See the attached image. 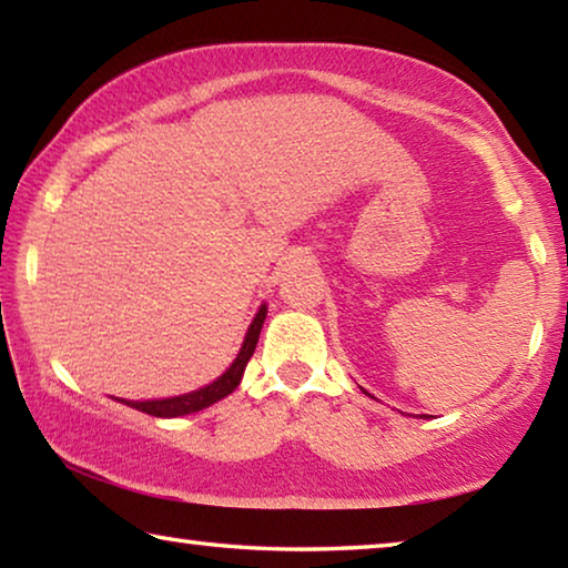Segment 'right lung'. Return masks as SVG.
Returning a JSON list of instances; mask_svg holds the SVG:
<instances>
[{
	"label": "right lung",
	"mask_w": 568,
	"mask_h": 568,
	"mask_svg": "<svg viewBox=\"0 0 568 568\" xmlns=\"http://www.w3.org/2000/svg\"><path fill=\"white\" fill-rule=\"evenodd\" d=\"M267 315V307L263 305L261 311H257L255 321L250 323L247 335H245V343L243 348H240L237 358L233 361V365L220 376L217 381L210 383V386L200 388V390H192L187 396H178V398H165V400H122L128 403V406L138 408L142 413H148V416H158V418H175V416H187V413H195V410H203L207 406H213L220 398L230 396L237 388L240 378H243V371L250 361V355L255 353V345L257 338H261V328H263V321Z\"/></svg>",
	"instance_id": "add662e5"
}]
</instances>
